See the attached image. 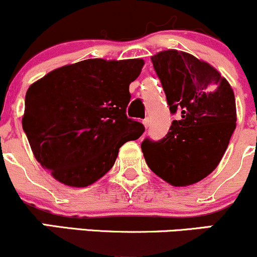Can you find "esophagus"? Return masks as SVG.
<instances>
[{
  "label": "esophagus",
  "mask_w": 257,
  "mask_h": 257,
  "mask_svg": "<svg viewBox=\"0 0 257 257\" xmlns=\"http://www.w3.org/2000/svg\"><path fill=\"white\" fill-rule=\"evenodd\" d=\"M143 124L145 125V128H149V125H150V119L149 118H145L143 120Z\"/></svg>",
  "instance_id": "34e87169"
}]
</instances>
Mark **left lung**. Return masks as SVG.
<instances>
[{"label": "left lung", "mask_w": 257, "mask_h": 257, "mask_svg": "<svg viewBox=\"0 0 257 257\" xmlns=\"http://www.w3.org/2000/svg\"><path fill=\"white\" fill-rule=\"evenodd\" d=\"M172 113L179 112L162 140L141 144L147 166L170 185L188 186L220 163L235 129L231 85L211 65L176 49L151 57Z\"/></svg>", "instance_id": "obj_1"}]
</instances>
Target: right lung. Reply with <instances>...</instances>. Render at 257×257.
<instances>
[{"instance_id": "obj_1", "label": "right lung", "mask_w": 257, "mask_h": 257, "mask_svg": "<svg viewBox=\"0 0 257 257\" xmlns=\"http://www.w3.org/2000/svg\"><path fill=\"white\" fill-rule=\"evenodd\" d=\"M143 59H87L30 85L24 129L35 158L61 184L87 187L113 167L119 147L145 132L126 117Z\"/></svg>"}]
</instances>
